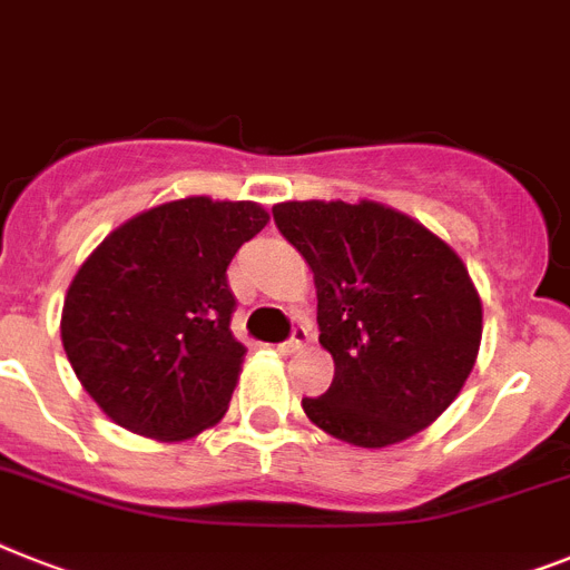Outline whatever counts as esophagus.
<instances>
[{
    "instance_id": "34e87169",
    "label": "esophagus",
    "mask_w": 570,
    "mask_h": 570,
    "mask_svg": "<svg viewBox=\"0 0 570 570\" xmlns=\"http://www.w3.org/2000/svg\"><path fill=\"white\" fill-rule=\"evenodd\" d=\"M305 343H308V332H305V328H296L291 341L279 343V352H282V355H294V352L303 350Z\"/></svg>"
}]
</instances>
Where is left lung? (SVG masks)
Listing matches in <instances>:
<instances>
[{"label":"left lung","mask_w":570,"mask_h":570,"mask_svg":"<svg viewBox=\"0 0 570 570\" xmlns=\"http://www.w3.org/2000/svg\"><path fill=\"white\" fill-rule=\"evenodd\" d=\"M279 233L317 285L320 346L332 387L305 416L358 449L420 434L460 396L483 335L463 258L420 220L375 200H285Z\"/></svg>","instance_id":"left-lung-1"}]
</instances>
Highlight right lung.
Segmentation results:
<instances>
[{
    "mask_svg": "<svg viewBox=\"0 0 570 570\" xmlns=\"http://www.w3.org/2000/svg\"><path fill=\"white\" fill-rule=\"evenodd\" d=\"M271 215L253 200H168L112 229L66 291L60 337L116 425L177 443L218 425L244 364L227 267Z\"/></svg>",
    "mask_w": 570,
    "mask_h": 570,
    "instance_id": "add662e5",
    "label": "right lung"
}]
</instances>
